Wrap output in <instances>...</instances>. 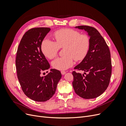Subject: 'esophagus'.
Instances as JSON below:
<instances>
[{
	"instance_id": "obj_1",
	"label": "esophagus",
	"mask_w": 126,
	"mask_h": 126,
	"mask_svg": "<svg viewBox=\"0 0 126 126\" xmlns=\"http://www.w3.org/2000/svg\"><path fill=\"white\" fill-rule=\"evenodd\" d=\"M61 73H62V74L63 75H64V74H65L66 73V72L64 71H61Z\"/></svg>"
}]
</instances>
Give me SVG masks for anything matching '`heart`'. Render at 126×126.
I'll return each instance as SVG.
<instances>
[{
	"label": "heart",
	"instance_id": "heart-1",
	"mask_svg": "<svg viewBox=\"0 0 126 126\" xmlns=\"http://www.w3.org/2000/svg\"><path fill=\"white\" fill-rule=\"evenodd\" d=\"M53 36L56 42L45 38L42 41L40 48L44 56L51 59L57 56L59 48L64 47L63 54L65 55L52 61L51 64L55 69L66 70L73 65L74 59L81 61L85 58L90 47V38L86 34L66 28L57 30Z\"/></svg>",
	"mask_w": 126,
	"mask_h": 126
}]
</instances>
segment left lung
<instances>
[{
  "instance_id": "left-lung-1",
  "label": "left lung",
  "mask_w": 126,
  "mask_h": 126,
  "mask_svg": "<svg viewBox=\"0 0 126 126\" xmlns=\"http://www.w3.org/2000/svg\"><path fill=\"white\" fill-rule=\"evenodd\" d=\"M75 28L88 32L90 47L85 58L74 68L83 71L85 75L72 71V86L79 96L87 99H94L104 93L109 86L112 70L110 50L104 38L96 28L88 26Z\"/></svg>"
}]
</instances>
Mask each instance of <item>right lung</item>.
Returning <instances> with one entry per match:
<instances>
[{"mask_svg":"<svg viewBox=\"0 0 126 126\" xmlns=\"http://www.w3.org/2000/svg\"><path fill=\"white\" fill-rule=\"evenodd\" d=\"M50 30L47 27L29 29L22 37L17 51L16 67L21 89L28 98L38 102L50 99L62 78L60 71L55 69L45 77L40 76L42 71L50 68L40 48Z\"/></svg>","mask_w":126,"mask_h":126,"instance_id":"right-lung-1","label":"right lung"}]
</instances>
